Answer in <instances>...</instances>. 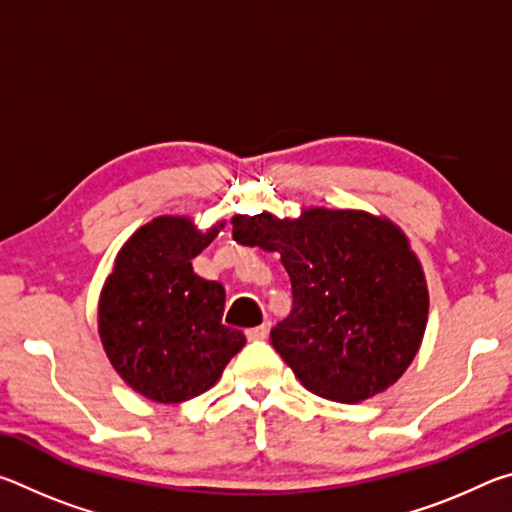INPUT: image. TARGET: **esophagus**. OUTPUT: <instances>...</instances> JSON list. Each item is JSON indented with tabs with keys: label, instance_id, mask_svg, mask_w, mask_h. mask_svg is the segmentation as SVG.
<instances>
[{
	"label": "esophagus",
	"instance_id": "obj_1",
	"mask_svg": "<svg viewBox=\"0 0 512 512\" xmlns=\"http://www.w3.org/2000/svg\"><path fill=\"white\" fill-rule=\"evenodd\" d=\"M268 329H271V325H268V323H262V325H257V327L246 329L248 341H264L266 336H268Z\"/></svg>",
	"mask_w": 512,
	"mask_h": 512
}]
</instances>
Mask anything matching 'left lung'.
<instances>
[{
	"instance_id": "left-lung-1",
	"label": "left lung",
	"mask_w": 512,
	"mask_h": 512,
	"mask_svg": "<svg viewBox=\"0 0 512 512\" xmlns=\"http://www.w3.org/2000/svg\"><path fill=\"white\" fill-rule=\"evenodd\" d=\"M241 246L280 253L293 309L271 343L300 384L332 402L384 393L411 366L429 316L418 255L400 225L363 210L232 216Z\"/></svg>"
}]
</instances>
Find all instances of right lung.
<instances>
[{
	"label": "right lung",
	"mask_w": 512,
	"mask_h": 512,
	"mask_svg": "<svg viewBox=\"0 0 512 512\" xmlns=\"http://www.w3.org/2000/svg\"><path fill=\"white\" fill-rule=\"evenodd\" d=\"M223 221L198 230L189 216H155L115 257L99 296V336L117 375L160 404H178L219 381L246 345L223 325L225 289L194 273L192 259Z\"/></svg>",
	"instance_id": "obj_1"
}]
</instances>
